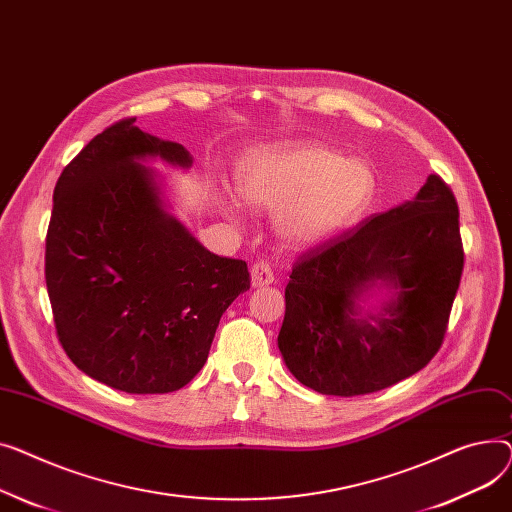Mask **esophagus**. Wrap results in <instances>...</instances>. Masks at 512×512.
Listing matches in <instances>:
<instances>
[{"label": "esophagus", "instance_id": "34e87169", "mask_svg": "<svg viewBox=\"0 0 512 512\" xmlns=\"http://www.w3.org/2000/svg\"><path fill=\"white\" fill-rule=\"evenodd\" d=\"M252 285L254 287H264V285H270L275 281V273L273 268H270V264L266 260H258L252 264Z\"/></svg>", "mask_w": 512, "mask_h": 512}]
</instances>
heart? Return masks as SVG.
Returning a JSON list of instances; mask_svg holds the SVG:
<instances>
[{
    "label": "heart",
    "mask_w": 512,
    "mask_h": 512,
    "mask_svg": "<svg viewBox=\"0 0 512 512\" xmlns=\"http://www.w3.org/2000/svg\"><path fill=\"white\" fill-rule=\"evenodd\" d=\"M376 190L372 169L320 146L262 157L244 171L242 192L277 210L283 242L308 248L326 242L364 217Z\"/></svg>",
    "instance_id": "obj_1"
}]
</instances>
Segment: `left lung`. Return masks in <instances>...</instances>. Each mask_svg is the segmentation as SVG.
I'll list each match as a JSON object with an SVG mask.
<instances>
[{"mask_svg":"<svg viewBox=\"0 0 512 512\" xmlns=\"http://www.w3.org/2000/svg\"><path fill=\"white\" fill-rule=\"evenodd\" d=\"M459 204L438 173L411 202L299 254L285 287L279 349L322 395L357 397L413 376L438 353L463 275ZM378 280L398 287L382 315L354 318Z\"/></svg>","mask_w":512,"mask_h":512,"instance_id":"obj_1","label":"left lung"}]
</instances>
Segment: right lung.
Instances as JSON below:
<instances>
[{"label":"right lung","mask_w":512,"mask_h":512,"mask_svg":"<svg viewBox=\"0 0 512 512\" xmlns=\"http://www.w3.org/2000/svg\"><path fill=\"white\" fill-rule=\"evenodd\" d=\"M134 122L105 128L59 175L45 281L57 339L78 370L124 393L163 395L202 370L250 273L246 260L210 254L165 213L138 161L192 159Z\"/></svg>","instance_id":"obj_1"}]
</instances>
